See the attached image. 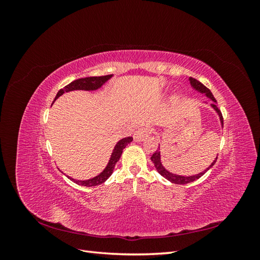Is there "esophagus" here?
<instances>
[{
    "label": "esophagus",
    "mask_w": 260,
    "mask_h": 260,
    "mask_svg": "<svg viewBox=\"0 0 260 260\" xmlns=\"http://www.w3.org/2000/svg\"><path fill=\"white\" fill-rule=\"evenodd\" d=\"M149 136V129L148 128H139L136 130L135 135H133V138H135L136 141L138 142H141V141L145 140Z\"/></svg>",
    "instance_id": "obj_1"
}]
</instances>
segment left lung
Wrapping results in <instances>:
<instances>
[{
    "mask_svg": "<svg viewBox=\"0 0 260 260\" xmlns=\"http://www.w3.org/2000/svg\"><path fill=\"white\" fill-rule=\"evenodd\" d=\"M190 82H191V85L193 86V88H194L195 90H198V91H200V92H202V93H205L206 96H208L212 102H214V103H211V106H212V108H214L215 111L218 113V115H219V117H220V121H221V124L223 125V118H222L221 112H220L219 109H218V107L216 106L215 103H216L217 101H216V99L214 98V95H212V93L210 92V90H209L208 88H206V86L204 85L203 83H201L199 80H196L195 78H190ZM217 158H218V157H217ZM217 158H216L214 161H212V164L210 165V166H209L206 170H204L203 172H201V174L196 175V176H191V177H183V176H178V175L171 174V172L167 171L166 169H165V168L162 167L161 161H160L159 146H158V148H157V151H155V153H154V154L152 155V157H151V159H152V161L154 162V166H155L156 170L158 171L159 174H160L164 178H166L167 180L170 181V182L176 183V184H186V183L193 182V181L200 179L204 174H205V172H207L212 166H214L215 162L217 161Z\"/></svg>",
    "mask_w": 260,
    "mask_h": 260,
    "instance_id": "8db88e82",
    "label": "left lung"
}]
</instances>
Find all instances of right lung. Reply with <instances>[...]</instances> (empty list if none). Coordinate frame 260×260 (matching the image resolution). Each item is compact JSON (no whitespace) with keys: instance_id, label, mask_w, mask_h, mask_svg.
Masks as SVG:
<instances>
[{"instance_id":"right-lung-1","label":"right lung","mask_w":260,"mask_h":260,"mask_svg":"<svg viewBox=\"0 0 260 260\" xmlns=\"http://www.w3.org/2000/svg\"><path fill=\"white\" fill-rule=\"evenodd\" d=\"M111 77H112V75H107V76H101V77H86V78H81V79H77V80L73 81L72 83H69L66 86H64L62 89H60L57 93L56 98H55V100H56L58 96H60L62 93L69 92V91H74V90H85V91L96 90V89L101 88V86L103 85ZM132 140H133L132 137H128V138H124V139L120 140L119 142L116 144L114 151H113V154L111 156V159H109L108 165L99 176L94 177L90 180H84V181L75 180V179L69 178V177L68 178L72 179L75 183L79 184V185H84V186H95V185L104 183L105 181L112 176L114 168H115V165L118 160H119L120 156L122 154V149L125 146H127Z\"/></svg>"}]
</instances>
